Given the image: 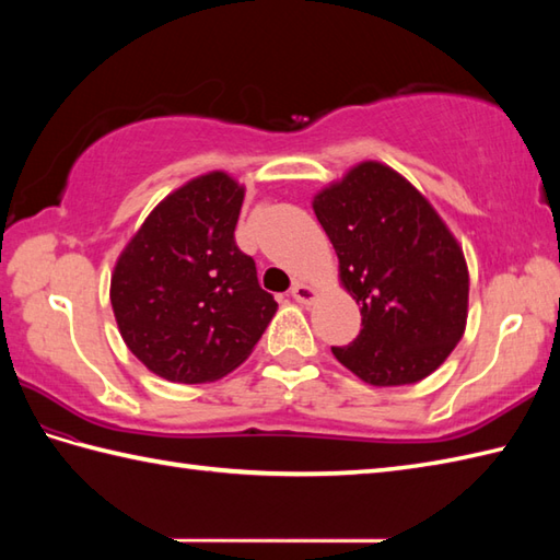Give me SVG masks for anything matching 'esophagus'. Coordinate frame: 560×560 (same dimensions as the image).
<instances>
[{
	"label": "esophagus",
	"instance_id": "esophagus-1",
	"mask_svg": "<svg viewBox=\"0 0 560 560\" xmlns=\"http://www.w3.org/2000/svg\"><path fill=\"white\" fill-rule=\"evenodd\" d=\"M291 295H293V301H299V303L307 305V303H313V301H315L317 291L307 287V283H303V281H295V283H293V289H291Z\"/></svg>",
	"mask_w": 560,
	"mask_h": 560
}]
</instances>
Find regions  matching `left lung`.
<instances>
[{"instance_id":"8db88e82","label":"left lung","mask_w":560,"mask_h":560,"mask_svg":"<svg viewBox=\"0 0 560 560\" xmlns=\"http://www.w3.org/2000/svg\"><path fill=\"white\" fill-rule=\"evenodd\" d=\"M313 209L361 305L359 337L331 353L375 387L431 375L462 339L469 299L467 261L435 209L375 161L323 189Z\"/></svg>"}]
</instances>
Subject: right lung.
Segmentation results:
<instances>
[{"label":"right lung","instance_id":"right-lung-1","mask_svg":"<svg viewBox=\"0 0 560 560\" xmlns=\"http://www.w3.org/2000/svg\"><path fill=\"white\" fill-rule=\"evenodd\" d=\"M243 187L209 173L165 197L115 265L120 335L149 371L199 385L241 365L277 313L235 245Z\"/></svg>","mask_w":560,"mask_h":560}]
</instances>
